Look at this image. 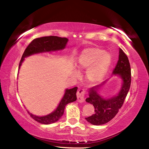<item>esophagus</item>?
<instances>
[{"label":"esophagus","mask_w":149,"mask_h":149,"mask_svg":"<svg viewBox=\"0 0 149 149\" xmlns=\"http://www.w3.org/2000/svg\"><path fill=\"white\" fill-rule=\"evenodd\" d=\"M77 101L79 103H83L84 101V91L83 89H79L77 92Z\"/></svg>","instance_id":"1"}]
</instances>
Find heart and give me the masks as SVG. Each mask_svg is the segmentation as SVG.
I'll use <instances>...</instances> for the list:
<instances>
[{
  "mask_svg": "<svg viewBox=\"0 0 149 149\" xmlns=\"http://www.w3.org/2000/svg\"><path fill=\"white\" fill-rule=\"evenodd\" d=\"M111 63V56L103 49L92 46L84 49L78 57L76 66L79 71L85 70L86 81L90 84L99 83L105 76ZM78 75V72L75 73Z\"/></svg>",
  "mask_w": 149,
  "mask_h": 149,
  "instance_id": "b5f03b06",
  "label": "heart"
}]
</instances>
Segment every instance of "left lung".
Segmentation results:
<instances>
[{"instance_id":"1","label":"left lung","mask_w":149,"mask_h":149,"mask_svg":"<svg viewBox=\"0 0 149 149\" xmlns=\"http://www.w3.org/2000/svg\"><path fill=\"white\" fill-rule=\"evenodd\" d=\"M112 75L118 76L121 80V88L116 95L110 97H103L100 91L107 81L88 90V97L86 99L87 103L93 104L95 113L85 118L88 123L94 125H101L110 121L117 114L123 105L125 99L129 91L131 83V70L129 59L123 51L119 48V59Z\"/></svg>"}]
</instances>
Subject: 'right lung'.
Returning <instances> with one entry per match:
<instances>
[{
  "label": "right lung",
  "mask_w": 149,
  "mask_h": 149,
  "mask_svg": "<svg viewBox=\"0 0 149 149\" xmlns=\"http://www.w3.org/2000/svg\"><path fill=\"white\" fill-rule=\"evenodd\" d=\"M68 41V39L67 38L57 36L43 37L33 40L24 52L19 63V70L26 57L37 54L62 50L65 48ZM77 90V87H74L71 89H66L63 97L61 99L56 109L48 115L38 116L30 113L28 110L27 112L34 120L40 123L49 125L55 123L63 116L66 104L76 101Z\"/></svg>",
  "instance_id": "add662e5"
}]
</instances>
